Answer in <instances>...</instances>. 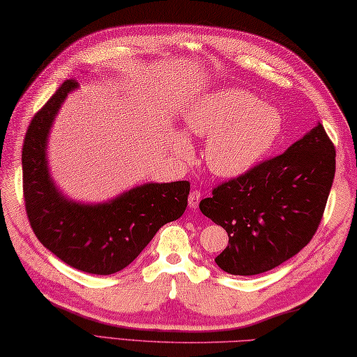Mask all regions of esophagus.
<instances>
[{"instance_id": "1", "label": "esophagus", "mask_w": 357, "mask_h": 357, "mask_svg": "<svg viewBox=\"0 0 357 357\" xmlns=\"http://www.w3.org/2000/svg\"><path fill=\"white\" fill-rule=\"evenodd\" d=\"M199 201H201V192L195 190L190 193V196H188V206H190V208L196 210L199 206Z\"/></svg>"}]
</instances>
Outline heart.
Segmentation results:
<instances>
[{
	"label": "heart",
	"mask_w": 357,
	"mask_h": 357,
	"mask_svg": "<svg viewBox=\"0 0 357 357\" xmlns=\"http://www.w3.org/2000/svg\"><path fill=\"white\" fill-rule=\"evenodd\" d=\"M188 132L207 139L206 162L216 176L236 178L261 161L282 127L279 112L247 90L227 87L206 95L185 112ZM174 153L188 159L193 146L184 132L172 138Z\"/></svg>",
	"instance_id": "heart-1"
}]
</instances>
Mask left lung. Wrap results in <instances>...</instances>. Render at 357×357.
<instances>
[{
    "label": "left lung",
    "mask_w": 357,
    "mask_h": 357,
    "mask_svg": "<svg viewBox=\"0 0 357 357\" xmlns=\"http://www.w3.org/2000/svg\"><path fill=\"white\" fill-rule=\"evenodd\" d=\"M335 172V146L317 123L282 155L218 185L199 204L229 233L218 267L253 276L298 255L321 224Z\"/></svg>",
    "instance_id": "left-lung-1"
}]
</instances>
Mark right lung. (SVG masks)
I'll return each mask as SVG.
<instances>
[{"label": "right lung", "mask_w": 357, "mask_h": 357, "mask_svg": "<svg viewBox=\"0 0 357 357\" xmlns=\"http://www.w3.org/2000/svg\"><path fill=\"white\" fill-rule=\"evenodd\" d=\"M67 79L30 123L22 146V190L35 236L70 267L113 275L132 264L167 222L185 211L188 181L147 183L100 204L67 198L50 176L47 142L66 98L78 89Z\"/></svg>", "instance_id": "1"}]
</instances>
